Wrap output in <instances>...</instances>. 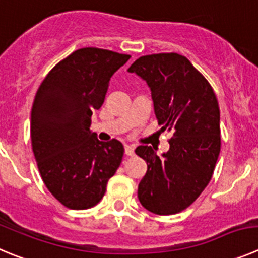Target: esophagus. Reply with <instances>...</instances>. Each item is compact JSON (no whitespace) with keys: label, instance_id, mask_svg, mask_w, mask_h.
Wrapping results in <instances>:
<instances>
[{"label":"esophagus","instance_id":"obj_1","mask_svg":"<svg viewBox=\"0 0 258 258\" xmlns=\"http://www.w3.org/2000/svg\"><path fill=\"white\" fill-rule=\"evenodd\" d=\"M124 154H126V155H128V156L135 155V149L132 148V146L126 145V146H124Z\"/></svg>","mask_w":258,"mask_h":258}]
</instances>
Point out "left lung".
Returning <instances> with one entry per match:
<instances>
[{"label":"left lung","mask_w":258,"mask_h":258,"mask_svg":"<svg viewBox=\"0 0 258 258\" xmlns=\"http://www.w3.org/2000/svg\"><path fill=\"white\" fill-rule=\"evenodd\" d=\"M130 72L148 83L158 123L170 131L169 150L135 153L148 164L137 197L146 210L173 215L196 201L213 177L220 153V109L209 81L184 56L156 53L137 58Z\"/></svg>","instance_id":"1"}]
</instances>
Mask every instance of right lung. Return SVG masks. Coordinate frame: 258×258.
<instances>
[{
	"mask_svg": "<svg viewBox=\"0 0 258 258\" xmlns=\"http://www.w3.org/2000/svg\"><path fill=\"white\" fill-rule=\"evenodd\" d=\"M130 54L102 48L75 50L40 84L31 108V146L40 177L67 209L85 210L103 199L124 149L90 132L91 114L104 103L112 75Z\"/></svg>",
	"mask_w": 258,
	"mask_h": 258,
	"instance_id": "obj_1",
	"label": "right lung"
}]
</instances>
